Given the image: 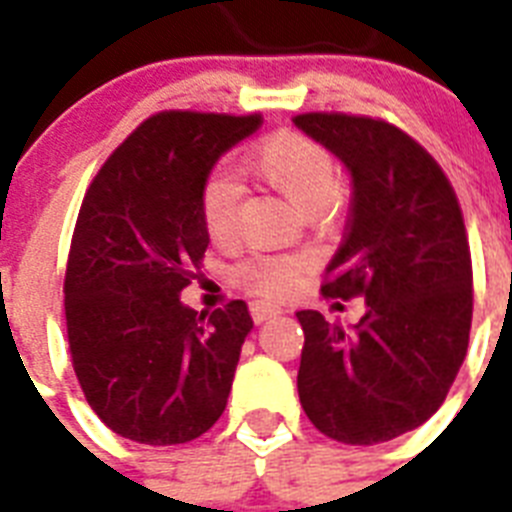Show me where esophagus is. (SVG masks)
Segmentation results:
<instances>
[{
  "instance_id": "34e87169",
  "label": "esophagus",
  "mask_w": 512,
  "mask_h": 512,
  "mask_svg": "<svg viewBox=\"0 0 512 512\" xmlns=\"http://www.w3.org/2000/svg\"><path fill=\"white\" fill-rule=\"evenodd\" d=\"M249 313H252V319H255L257 324H260V321L273 319V316H279L281 308H279V305L260 303V300H255V303H249Z\"/></svg>"
}]
</instances>
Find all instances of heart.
<instances>
[{
	"label": "heart",
	"instance_id": "b5f03b06",
	"mask_svg": "<svg viewBox=\"0 0 512 512\" xmlns=\"http://www.w3.org/2000/svg\"><path fill=\"white\" fill-rule=\"evenodd\" d=\"M249 172L279 191L297 212L329 209L340 196V170L335 156L316 140L279 132L263 140L249 154ZM241 188L228 175H212L201 188V220L209 239L228 244L239 231ZM305 268L300 255H255L236 265L233 279L257 295H287L295 287L297 276Z\"/></svg>",
	"mask_w": 512,
	"mask_h": 512
}]
</instances>
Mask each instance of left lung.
<instances>
[{"instance_id":"obj_1","label":"left lung","mask_w":512,"mask_h":512,"mask_svg":"<svg viewBox=\"0 0 512 512\" xmlns=\"http://www.w3.org/2000/svg\"><path fill=\"white\" fill-rule=\"evenodd\" d=\"M295 124L353 183L321 292L366 305L350 329L297 311V393L324 436L382 444L438 412L468 353L473 265L462 209L436 159L393 124L348 114H300Z\"/></svg>"}]
</instances>
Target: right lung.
Listing matches in <instances>:
<instances>
[{"label": "right lung", "mask_w": 512, "mask_h": 512, "mask_svg": "<svg viewBox=\"0 0 512 512\" xmlns=\"http://www.w3.org/2000/svg\"><path fill=\"white\" fill-rule=\"evenodd\" d=\"M263 116L162 111L108 156L84 193L66 268L76 380L116 436L185 444L223 414L252 332L244 300L193 311L183 292L209 247L201 188Z\"/></svg>", "instance_id": "obj_1"}]
</instances>
